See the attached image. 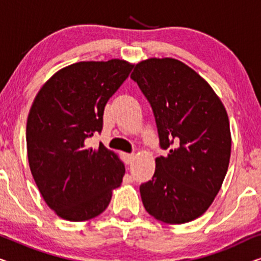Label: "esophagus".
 Segmentation results:
<instances>
[{"label":"esophagus","instance_id":"34e87169","mask_svg":"<svg viewBox=\"0 0 261 261\" xmlns=\"http://www.w3.org/2000/svg\"><path fill=\"white\" fill-rule=\"evenodd\" d=\"M124 162L126 164H132V162L134 160V154L133 153H124Z\"/></svg>","mask_w":261,"mask_h":261}]
</instances>
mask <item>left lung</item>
<instances>
[{
	"instance_id": "8db88e82",
	"label": "left lung",
	"mask_w": 261,
	"mask_h": 261,
	"mask_svg": "<svg viewBox=\"0 0 261 261\" xmlns=\"http://www.w3.org/2000/svg\"><path fill=\"white\" fill-rule=\"evenodd\" d=\"M130 78L148 99L160 146L152 180L141 184L145 209L170 224L204 214L219 194L230 159L229 120L204 78L174 58L138 63Z\"/></svg>"
}]
</instances>
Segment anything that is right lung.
Listing matches in <instances>:
<instances>
[{
	"mask_svg": "<svg viewBox=\"0 0 261 261\" xmlns=\"http://www.w3.org/2000/svg\"><path fill=\"white\" fill-rule=\"evenodd\" d=\"M133 66L122 59L74 63L35 96L26 127L28 163L46 204L64 220L98 216L122 183L119 155L103 144L88 147L87 139L101 133L107 102Z\"/></svg>",
	"mask_w": 261,
	"mask_h": 261,
	"instance_id": "right-lung-1",
	"label": "right lung"
}]
</instances>
